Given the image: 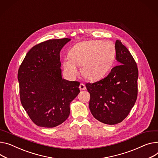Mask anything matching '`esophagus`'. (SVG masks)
<instances>
[{
    "label": "esophagus",
    "mask_w": 158,
    "mask_h": 158,
    "mask_svg": "<svg viewBox=\"0 0 158 158\" xmlns=\"http://www.w3.org/2000/svg\"><path fill=\"white\" fill-rule=\"evenodd\" d=\"M79 88H80V90H85V89H86L85 85L83 84V83H80V86H79Z\"/></svg>",
    "instance_id": "obj_1"
}]
</instances>
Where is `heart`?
Returning <instances> with one entry per match:
<instances>
[{
  "instance_id": "obj_1",
  "label": "heart",
  "mask_w": 158,
  "mask_h": 158,
  "mask_svg": "<svg viewBox=\"0 0 158 158\" xmlns=\"http://www.w3.org/2000/svg\"><path fill=\"white\" fill-rule=\"evenodd\" d=\"M116 56L115 45L111 42L90 40L75 45L63 60V68L68 78L73 80L81 66L82 75L91 80H98L110 70Z\"/></svg>"
}]
</instances>
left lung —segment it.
Listing matches in <instances>:
<instances>
[{
	"instance_id": "left-lung-1",
	"label": "left lung",
	"mask_w": 158,
	"mask_h": 158,
	"mask_svg": "<svg viewBox=\"0 0 158 158\" xmlns=\"http://www.w3.org/2000/svg\"><path fill=\"white\" fill-rule=\"evenodd\" d=\"M115 48L119 64L113 68L106 78L85 85L90 95L92 114L107 125L119 123L128 115L138 92L139 71L134 59L120 40L116 41Z\"/></svg>"
}]
</instances>
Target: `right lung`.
Segmentation results:
<instances>
[{
  "label": "right lung",
  "mask_w": 158,
  "mask_h": 158,
  "mask_svg": "<svg viewBox=\"0 0 158 158\" xmlns=\"http://www.w3.org/2000/svg\"><path fill=\"white\" fill-rule=\"evenodd\" d=\"M69 39L48 40L33 47L19 66L21 104L33 122L53 128L68 118L69 104L80 93L78 81L62 78L60 51Z\"/></svg>",
  "instance_id": "1"
}]
</instances>
